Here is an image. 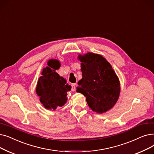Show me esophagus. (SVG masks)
<instances>
[{"label":"esophagus","mask_w":154,"mask_h":154,"mask_svg":"<svg viewBox=\"0 0 154 154\" xmlns=\"http://www.w3.org/2000/svg\"><path fill=\"white\" fill-rule=\"evenodd\" d=\"M76 85L75 83H73L71 85V90L72 91H75L76 90Z\"/></svg>","instance_id":"obj_1"}]
</instances>
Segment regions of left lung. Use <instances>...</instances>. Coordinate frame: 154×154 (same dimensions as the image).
Masks as SVG:
<instances>
[{
	"mask_svg": "<svg viewBox=\"0 0 154 154\" xmlns=\"http://www.w3.org/2000/svg\"><path fill=\"white\" fill-rule=\"evenodd\" d=\"M82 79L76 91L86 98L93 112L101 114L112 109L118 101L120 83L110 63L101 55L93 53L79 54Z\"/></svg>",
	"mask_w": 154,
	"mask_h": 154,
	"instance_id": "1",
	"label": "left lung"
}]
</instances>
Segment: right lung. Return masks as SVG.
<instances>
[{"label": "right lung", "instance_id": "obj_1", "mask_svg": "<svg viewBox=\"0 0 154 154\" xmlns=\"http://www.w3.org/2000/svg\"><path fill=\"white\" fill-rule=\"evenodd\" d=\"M60 66L58 60H49L48 66L43 68L36 86L35 91L41 103L48 109L55 110L64 106L68 100L67 92L71 89L66 80L56 71Z\"/></svg>", "mask_w": 154, "mask_h": 154}]
</instances>
